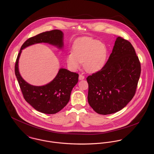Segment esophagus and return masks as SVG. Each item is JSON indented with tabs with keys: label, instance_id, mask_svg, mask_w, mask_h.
Masks as SVG:
<instances>
[{
	"label": "esophagus",
	"instance_id": "obj_1",
	"mask_svg": "<svg viewBox=\"0 0 154 154\" xmlns=\"http://www.w3.org/2000/svg\"><path fill=\"white\" fill-rule=\"evenodd\" d=\"M85 78V76H84V75H79V80H82V79H84Z\"/></svg>",
	"mask_w": 154,
	"mask_h": 154
}]
</instances>
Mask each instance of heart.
I'll list each match as a JSON object with an SVG mask.
<instances>
[{"label": "heart", "instance_id": "heart-1", "mask_svg": "<svg viewBox=\"0 0 154 154\" xmlns=\"http://www.w3.org/2000/svg\"><path fill=\"white\" fill-rule=\"evenodd\" d=\"M108 54L107 47L98 40L84 38L78 40L73 45V52L70 51L66 58L72 69L79 68L84 62L85 70L90 73L101 70L106 64Z\"/></svg>", "mask_w": 154, "mask_h": 154}]
</instances>
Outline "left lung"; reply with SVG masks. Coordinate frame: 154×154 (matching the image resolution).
I'll return each instance as SVG.
<instances>
[{
	"label": "left lung",
	"instance_id": "1",
	"mask_svg": "<svg viewBox=\"0 0 154 154\" xmlns=\"http://www.w3.org/2000/svg\"><path fill=\"white\" fill-rule=\"evenodd\" d=\"M140 72L132 44L118 37L106 65L87 78L89 106L103 115L123 109L135 94Z\"/></svg>",
	"mask_w": 154,
	"mask_h": 154
}]
</instances>
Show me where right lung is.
I'll return each instance as SVG.
<instances>
[{
	"instance_id": "1",
	"label": "right lung",
	"mask_w": 154,
	"mask_h": 154,
	"mask_svg": "<svg viewBox=\"0 0 154 154\" xmlns=\"http://www.w3.org/2000/svg\"><path fill=\"white\" fill-rule=\"evenodd\" d=\"M45 43L63 47V33L54 29L39 34L28 39L22 44L18 55L15 72L25 101L34 109L44 114H55L63 109L68 103L71 91L78 82L79 75L66 69L60 68L53 81L43 86H34L26 82L19 72V59L23 49L37 43Z\"/></svg>"
}]
</instances>
